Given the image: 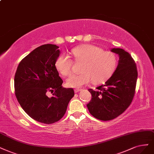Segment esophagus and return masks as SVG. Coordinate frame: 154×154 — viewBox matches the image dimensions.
<instances>
[{"label": "esophagus", "instance_id": "obj_1", "mask_svg": "<svg viewBox=\"0 0 154 154\" xmlns=\"http://www.w3.org/2000/svg\"><path fill=\"white\" fill-rule=\"evenodd\" d=\"M82 89H81V88H76L75 90V92H76V93H77V92H79V91H81Z\"/></svg>", "mask_w": 154, "mask_h": 154}]
</instances>
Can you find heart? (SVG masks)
I'll use <instances>...</instances> for the list:
<instances>
[{
	"label": "heart",
	"mask_w": 154,
	"mask_h": 154,
	"mask_svg": "<svg viewBox=\"0 0 154 154\" xmlns=\"http://www.w3.org/2000/svg\"><path fill=\"white\" fill-rule=\"evenodd\" d=\"M71 54L76 62L82 63L81 75H72L67 79L70 87L79 88L93 82L99 85L105 82L115 72L117 60L112 52L104 51L101 48L92 45H84L75 48ZM72 61L67 55L62 54L55 61L57 69L63 76L72 72Z\"/></svg>",
	"instance_id": "b5f03b06"
}]
</instances>
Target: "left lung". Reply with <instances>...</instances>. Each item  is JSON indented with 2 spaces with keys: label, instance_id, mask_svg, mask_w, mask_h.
<instances>
[{
  "label": "left lung",
  "instance_id": "left-lung-1",
  "mask_svg": "<svg viewBox=\"0 0 154 154\" xmlns=\"http://www.w3.org/2000/svg\"><path fill=\"white\" fill-rule=\"evenodd\" d=\"M111 51L119 57L116 70L96 91L88 90L92 97L87 104L90 113L104 121L115 119L129 106L135 94L137 78L136 63L129 53L121 48Z\"/></svg>",
  "mask_w": 154,
  "mask_h": 154
}]
</instances>
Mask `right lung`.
<instances>
[{
	"label": "right lung",
	"mask_w": 154,
	"mask_h": 154,
	"mask_svg": "<svg viewBox=\"0 0 154 154\" xmlns=\"http://www.w3.org/2000/svg\"><path fill=\"white\" fill-rule=\"evenodd\" d=\"M59 48L51 44L38 47L21 60L14 76L15 95L21 107L32 119L46 124L60 120L75 95L72 88L62 86L55 67Z\"/></svg>",
	"instance_id": "right-lung-1"
}]
</instances>
